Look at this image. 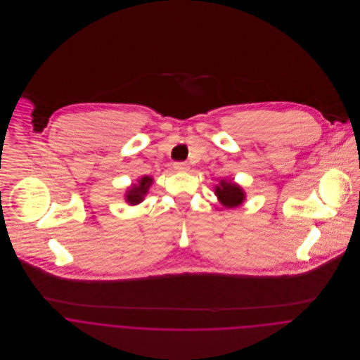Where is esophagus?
Masks as SVG:
<instances>
[{"mask_svg": "<svg viewBox=\"0 0 360 360\" xmlns=\"http://www.w3.org/2000/svg\"><path fill=\"white\" fill-rule=\"evenodd\" d=\"M177 172H188L190 170V165L186 162H176L173 166Z\"/></svg>", "mask_w": 360, "mask_h": 360, "instance_id": "obj_1", "label": "esophagus"}]
</instances>
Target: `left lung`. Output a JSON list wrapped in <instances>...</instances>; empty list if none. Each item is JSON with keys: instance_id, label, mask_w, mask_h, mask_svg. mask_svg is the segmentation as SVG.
Here are the masks:
<instances>
[{"instance_id": "left-lung-1", "label": "left lung", "mask_w": 360, "mask_h": 360, "mask_svg": "<svg viewBox=\"0 0 360 360\" xmlns=\"http://www.w3.org/2000/svg\"><path fill=\"white\" fill-rule=\"evenodd\" d=\"M214 195L217 197L219 202L227 209L243 205L247 197L244 188L240 184L224 179L220 180L217 186H214Z\"/></svg>"}]
</instances>
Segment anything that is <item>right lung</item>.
Returning <instances> with one entry per match:
<instances>
[{
	"instance_id": "right-lung-1",
	"label": "right lung",
	"mask_w": 360,
	"mask_h": 360,
	"mask_svg": "<svg viewBox=\"0 0 360 360\" xmlns=\"http://www.w3.org/2000/svg\"><path fill=\"white\" fill-rule=\"evenodd\" d=\"M154 179L151 176H143L137 179V183H133L130 187H127L124 194V201L129 205L134 206L141 204L148 194L150 187L153 186Z\"/></svg>"
}]
</instances>
